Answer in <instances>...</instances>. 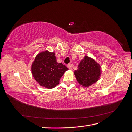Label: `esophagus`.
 <instances>
[{"label":"esophagus","instance_id":"esophagus-1","mask_svg":"<svg viewBox=\"0 0 132 132\" xmlns=\"http://www.w3.org/2000/svg\"><path fill=\"white\" fill-rule=\"evenodd\" d=\"M67 67L68 68H69V69L72 70V68H73V66H72V65L70 64H68V65H67Z\"/></svg>","mask_w":132,"mask_h":132}]
</instances>
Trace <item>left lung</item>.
Returning <instances> with one entry per match:
<instances>
[{
  "label": "left lung",
  "mask_w": 132,
  "mask_h": 132,
  "mask_svg": "<svg viewBox=\"0 0 132 132\" xmlns=\"http://www.w3.org/2000/svg\"><path fill=\"white\" fill-rule=\"evenodd\" d=\"M101 67L93 59L85 56L80 63L74 74L77 81L85 87L96 82L101 75Z\"/></svg>",
  "instance_id": "1"
}]
</instances>
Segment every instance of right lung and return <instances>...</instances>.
<instances>
[{"instance_id":"1","label":"right lung","mask_w":132,"mask_h":132,"mask_svg":"<svg viewBox=\"0 0 132 132\" xmlns=\"http://www.w3.org/2000/svg\"><path fill=\"white\" fill-rule=\"evenodd\" d=\"M31 70L35 79L39 85L52 89L58 84L60 79L68 69L62 63L57 62L55 53L46 51L36 57Z\"/></svg>"}]
</instances>
